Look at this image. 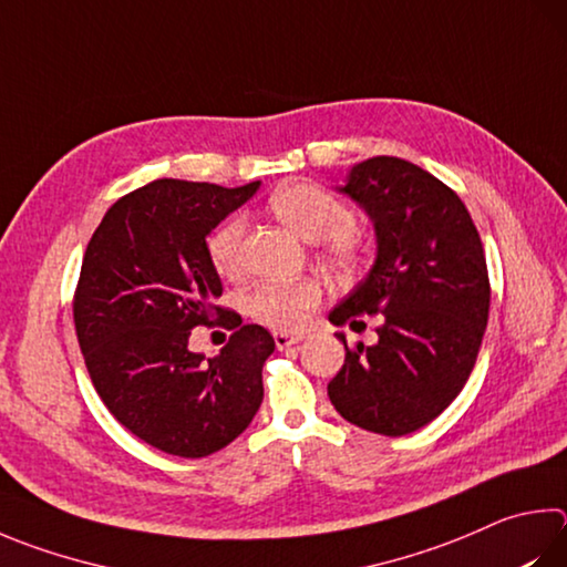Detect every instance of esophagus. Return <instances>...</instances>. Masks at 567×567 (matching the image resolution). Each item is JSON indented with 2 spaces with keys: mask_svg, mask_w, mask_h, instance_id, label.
I'll return each mask as SVG.
<instances>
[{
  "mask_svg": "<svg viewBox=\"0 0 567 567\" xmlns=\"http://www.w3.org/2000/svg\"><path fill=\"white\" fill-rule=\"evenodd\" d=\"M302 332H275V347L277 349H290L292 344L302 342Z\"/></svg>",
  "mask_w": 567,
  "mask_h": 567,
  "instance_id": "esophagus-1",
  "label": "esophagus"
}]
</instances>
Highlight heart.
I'll return each mask as SVG.
<instances>
[{
    "mask_svg": "<svg viewBox=\"0 0 567 567\" xmlns=\"http://www.w3.org/2000/svg\"><path fill=\"white\" fill-rule=\"evenodd\" d=\"M270 208L302 240L315 245L327 243L324 260L332 270L342 272L354 265V213L332 193L312 183H292L272 195ZM243 235V215H230L210 233L208 257L215 272L223 277H235L240 272ZM319 295H322L319 285L312 280L262 282L248 295V312L270 327L295 329L319 302Z\"/></svg>",
    "mask_w": 567,
    "mask_h": 567,
    "instance_id": "obj_1",
    "label": "heart"
}]
</instances>
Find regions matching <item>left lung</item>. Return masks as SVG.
I'll use <instances>...</instances> for the list:
<instances>
[{"instance_id": "1", "label": "left lung", "mask_w": 567, "mask_h": 567, "mask_svg": "<svg viewBox=\"0 0 567 567\" xmlns=\"http://www.w3.org/2000/svg\"><path fill=\"white\" fill-rule=\"evenodd\" d=\"M374 225L372 270L329 322L359 332L382 315L377 344L347 347L327 394L339 416L382 436L426 426L466 384L488 324L486 255L458 195L404 158L374 156L337 185Z\"/></svg>"}]
</instances>
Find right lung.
Wrapping results in <instances>:
<instances>
[{
	"mask_svg": "<svg viewBox=\"0 0 567 567\" xmlns=\"http://www.w3.org/2000/svg\"><path fill=\"white\" fill-rule=\"evenodd\" d=\"M257 188L153 181L111 205L81 262L74 322L91 382L131 434L173 456L215 454L262 404L265 327L230 319L220 354L188 349L193 327L225 317L208 235Z\"/></svg>",
	"mask_w": 567,
	"mask_h": 567,
	"instance_id": "add662e5",
	"label": "right lung"
}]
</instances>
